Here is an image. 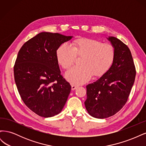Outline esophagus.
I'll use <instances>...</instances> for the list:
<instances>
[{
  "mask_svg": "<svg viewBox=\"0 0 146 146\" xmlns=\"http://www.w3.org/2000/svg\"><path fill=\"white\" fill-rule=\"evenodd\" d=\"M71 88H72V90H75L77 89V88H78V86L75 85H72Z\"/></svg>",
  "mask_w": 146,
  "mask_h": 146,
  "instance_id": "1",
  "label": "esophagus"
}]
</instances>
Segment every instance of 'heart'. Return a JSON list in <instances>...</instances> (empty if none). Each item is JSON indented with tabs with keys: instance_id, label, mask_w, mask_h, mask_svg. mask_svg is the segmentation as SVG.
I'll return each instance as SVG.
<instances>
[{
	"instance_id": "heart-1",
	"label": "heart",
	"mask_w": 146,
	"mask_h": 146,
	"mask_svg": "<svg viewBox=\"0 0 146 146\" xmlns=\"http://www.w3.org/2000/svg\"><path fill=\"white\" fill-rule=\"evenodd\" d=\"M115 55V48L111 44L91 38L77 39L73 46L64 42L56 52V60L63 69L70 68L77 56H82L80 60L81 65L74 66L65 73L66 78L77 85L89 81L92 75L95 77L104 75L111 68Z\"/></svg>"
}]
</instances>
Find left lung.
I'll use <instances>...</instances> for the list:
<instances>
[{"label":"left lung","mask_w":146,"mask_h":146,"mask_svg":"<svg viewBox=\"0 0 146 146\" xmlns=\"http://www.w3.org/2000/svg\"><path fill=\"white\" fill-rule=\"evenodd\" d=\"M108 40L115 48L114 63L96 82L86 86V109L91 116L104 119L113 116L125 105L136 76V69L129 48L115 37Z\"/></svg>","instance_id":"obj_1"}]
</instances>
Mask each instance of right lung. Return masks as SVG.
Here are the masks:
<instances>
[{"label": "right lung", "mask_w": 146, "mask_h": 146, "mask_svg": "<svg viewBox=\"0 0 146 146\" xmlns=\"http://www.w3.org/2000/svg\"><path fill=\"white\" fill-rule=\"evenodd\" d=\"M72 36L41 32L21 47L14 66L16 85L27 107L44 117L60 113L71 86L61 75L56 52Z\"/></svg>", "instance_id": "1"}]
</instances>
